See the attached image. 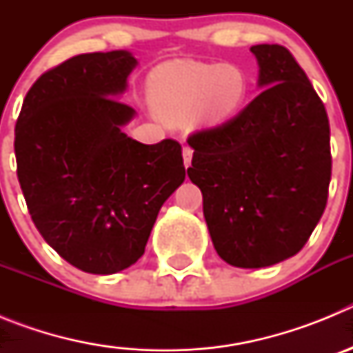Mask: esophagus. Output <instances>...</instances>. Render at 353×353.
Listing matches in <instances>:
<instances>
[{
	"label": "esophagus",
	"mask_w": 353,
	"mask_h": 353,
	"mask_svg": "<svg viewBox=\"0 0 353 353\" xmlns=\"http://www.w3.org/2000/svg\"><path fill=\"white\" fill-rule=\"evenodd\" d=\"M182 155H183V164H185V168L191 166V161H192V148H191V146H183Z\"/></svg>",
	"instance_id": "obj_1"
}]
</instances>
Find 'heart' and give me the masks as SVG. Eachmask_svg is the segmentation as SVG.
Wrapping results in <instances>:
<instances>
[{"instance_id": "1", "label": "heart", "mask_w": 353, "mask_h": 353, "mask_svg": "<svg viewBox=\"0 0 353 353\" xmlns=\"http://www.w3.org/2000/svg\"><path fill=\"white\" fill-rule=\"evenodd\" d=\"M245 95L244 74L232 65L174 61L148 79V102L168 123L215 125L235 113Z\"/></svg>"}]
</instances>
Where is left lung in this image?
Wrapping results in <instances>:
<instances>
[{"mask_svg": "<svg viewBox=\"0 0 353 353\" xmlns=\"http://www.w3.org/2000/svg\"><path fill=\"white\" fill-rule=\"evenodd\" d=\"M260 95L235 118L187 139V174L203 194L215 251L240 269L297 254L322 217L330 182L323 102L292 52L252 46Z\"/></svg>", "mask_w": 353, "mask_h": 353, "instance_id": "left-lung-1", "label": "left lung"}]
</instances>
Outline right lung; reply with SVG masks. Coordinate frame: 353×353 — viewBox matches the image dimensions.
Segmentation results:
<instances>
[{
	"label": "right lung",
	"mask_w": 353,
	"mask_h": 353,
	"mask_svg": "<svg viewBox=\"0 0 353 353\" xmlns=\"http://www.w3.org/2000/svg\"><path fill=\"white\" fill-rule=\"evenodd\" d=\"M138 60L129 51L74 56L35 81L15 125L17 176L43 240L83 272L134 265L168 198L185 180L182 146L143 145L118 101Z\"/></svg>",
	"instance_id": "add662e5"
}]
</instances>
